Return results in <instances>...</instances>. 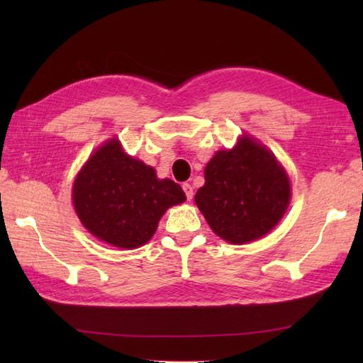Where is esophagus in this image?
<instances>
[{"label": "esophagus", "mask_w": 363, "mask_h": 363, "mask_svg": "<svg viewBox=\"0 0 363 363\" xmlns=\"http://www.w3.org/2000/svg\"><path fill=\"white\" fill-rule=\"evenodd\" d=\"M182 189H184V194H186L187 199L190 201V199L194 198V187H191L190 184H187V182H186V184H184V186H182Z\"/></svg>", "instance_id": "obj_1"}]
</instances>
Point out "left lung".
<instances>
[{
  "mask_svg": "<svg viewBox=\"0 0 363 363\" xmlns=\"http://www.w3.org/2000/svg\"><path fill=\"white\" fill-rule=\"evenodd\" d=\"M195 203L223 240L248 243L268 234L290 203V179L267 146L243 135L221 150L204 169Z\"/></svg>",
  "mask_w": 363,
  "mask_h": 363,
  "instance_id": "8db88e82",
  "label": "left lung"
}]
</instances>
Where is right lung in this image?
Wrapping results in <instances>:
<instances>
[{
  "label": "right lung",
  "mask_w": 363,
  "mask_h": 363,
  "mask_svg": "<svg viewBox=\"0 0 363 363\" xmlns=\"http://www.w3.org/2000/svg\"><path fill=\"white\" fill-rule=\"evenodd\" d=\"M73 206L90 234L134 250L154 235L168 207L186 201L179 184L128 156L117 138L91 154L73 184Z\"/></svg>",
  "instance_id": "right-lung-1"
}]
</instances>
